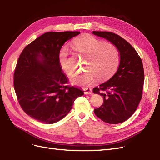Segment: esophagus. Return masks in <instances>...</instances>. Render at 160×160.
<instances>
[{
  "label": "esophagus",
  "instance_id": "34e87169",
  "mask_svg": "<svg viewBox=\"0 0 160 160\" xmlns=\"http://www.w3.org/2000/svg\"><path fill=\"white\" fill-rule=\"evenodd\" d=\"M83 90H84L85 94H92V90L91 88H84Z\"/></svg>",
  "mask_w": 160,
  "mask_h": 160
}]
</instances>
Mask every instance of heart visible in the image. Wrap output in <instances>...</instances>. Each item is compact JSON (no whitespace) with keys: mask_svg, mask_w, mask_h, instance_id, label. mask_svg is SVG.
Instances as JSON below:
<instances>
[{"mask_svg":"<svg viewBox=\"0 0 160 160\" xmlns=\"http://www.w3.org/2000/svg\"><path fill=\"white\" fill-rule=\"evenodd\" d=\"M72 48L77 52L86 56L84 71L77 72L71 78V83L79 86L91 84L96 77L99 79L111 77L118 68L119 53L117 47L109 42H103L91 35H83L72 41ZM68 52L66 48L58 53V62L61 68L72 75L74 70L68 63Z\"/></svg>","mask_w":160,"mask_h":160,"instance_id":"obj_1","label":"heart"}]
</instances>
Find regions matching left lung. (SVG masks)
<instances>
[{"label":"left lung","mask_w":160,"mask_h":160,"mask_svg":"<svg viewBox=\"0 0 160 160\" xmlns=\"http://www.w3.org/2000/svg\"><path fill=\"white\" fill-rule=\"evenodd\" d=\"M92 33L114 44L120 57L115 75L93 89V92L102 96L104 100L102 106L93 111L104 122L122 123L133 115L142 98L145 75L141 58L133 47L119 35L99 31Z\"/></svg>","instance_id":"left-lung-1"}]
</instances>
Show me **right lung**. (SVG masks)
<instances>
[{
    "instance_id": "right-lung-1",
    "label": "right lung",
    "mask_w": 160,
    "mask_h": 160,
    "mask_svg": "<svg viewBox=\"0 0 160 160\" xmlns=\"http://www.w3.org/2000/svg\"><path fill=\"white\" fill-rule=\"evenodd\" d=\"M79 32H48L22 51L14 72V89L21 107L38 122L52 124L63 119L74 101L84 93L67 85V77L58 62L66 41Z\"/></svg>"
}]
</instances>
